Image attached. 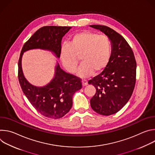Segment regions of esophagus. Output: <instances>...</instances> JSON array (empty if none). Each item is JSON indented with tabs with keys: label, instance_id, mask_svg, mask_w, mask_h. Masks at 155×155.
Segmentation results:
<instances>
[{
	"label": "esophagus",
	"instance_id": "34e87169",
	"mask_svg": "<svg viewBox=\"0 0 155 155\" xmlns=\"http://www.w3.org/2000/svg\"><path fill=\"white\" fill-rule=\"evenodd\" d=\"M82 84L83 86H86L87 84V81L86 80H82Z\"/></svg>",
	"mask_w": 155,
	"mask_h": 155
}]
</instances>
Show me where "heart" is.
<instances>
[{
	"mask_svg": "<svg viewBox=\"0 0 155 155\" xmlns=\"http://www.w3.org/2000/svg\"><path fill=\"white\" fill-rule=\"evenodd\" d=\"M112 43L104 35L84 31L73 35L68 45L62 47L61 59L64 67L70 73L76 72L80 58L82 62L78 75L83 78L98 74L109 63L112 55Z\"/></svg>",
	"mask_w": 155,
	"mask_h": 155,
	"instance_id": "b5f03b06",
	"label": "heart"
}]
</instances>
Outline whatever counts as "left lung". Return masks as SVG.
I'll return each mask as SVG.
<instances>
[{
  "mask_svg": "<svg viewBox=\"0 0 155 155\" xmlns=\"http://www.w3.org/2000/svg\"><path fill=\"white\" fill-rule=\"evenodd\" d=\"M107 35L112 41V51L108 64L98 75L88 81L96 89L90 100L96 113L108 116L126 105L133 93L136 81V61L124 38L109 27L91 25Z\"/></svg>",
  "mask_w": 155,
  "mask_h": 155,
  "instance_id": "left-lung-1",
  "label": "left lung"
}]
</instances>
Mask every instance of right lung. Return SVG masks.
<instances>
[{
  "label": "right lung",
  "instance_id": "1",
  "mask_svg": "<svg viewBox=\"0 0 155 155\" xmlns=\"http://www.w3.org/2000/svg\"><path fill=\"white\" fill-rule=\"evenodd\" d=\"M71 27L43 26L37 30L24 44L18 60V80L22 90L38 112L44 117L58 119L69 112L72 106L73 94L82 87L81 78L65 72L58 65L55 77L47 86L38 87L31 84L21 69L23 52L34 48L45 49L61 56V41Z\"/></svg>",
  "mask_w": 155,
  "mask_h": 155
}]
</instances>
